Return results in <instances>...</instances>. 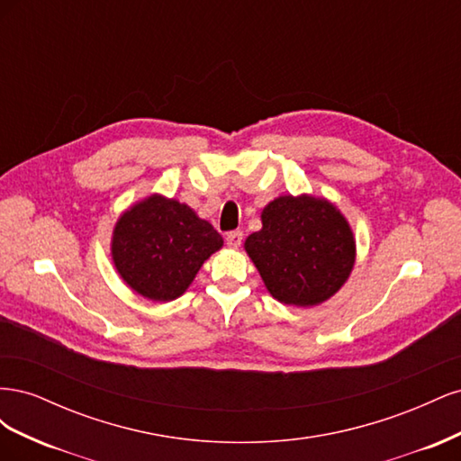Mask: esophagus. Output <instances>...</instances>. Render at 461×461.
I'll list each match as a JSON object with an SVG mask.
<instances>
[{"label":"esophagus","instance_id":"obj_1","mask_svg":"<svg viewBox=\"0 0 461 461\" xmlns=\"http://www.w3.org/2000/svg\"><path fill=\"white\" fill-rule=\"evenodd\" d=\"M242 230H230V232H227V236H225V240H227V244L230 246V248H239L240 244H242Z\"/></svg>","mask_w":461,"mask_h":461}]
</instances>
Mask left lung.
Segmentation results:
<instances>
[{
    "mask_svg": "<svg viewBox=\"0 0 461 461\" xmlns=\"http://www.w3.org/2000/svg\"><path fill=\"white\" fill-rule=\"evenodd\" d=\"M261 221L263 229L248 236L246 252L273 298L305 308L325 302L346 283L356 244L332 203L283 196L263 209Z\"/></svg>",
    "mask_w": 461,
    "mask_h": 461,
    "instance_id": "8db88e82",
    "label": "left lung"
}]
</instances>
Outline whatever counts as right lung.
<instances>
[{"label":"right lung","instance_id":"1","mask_svg":"<svg viewBox=\"0 0 461 461\" xmlns=\"http://www.w3.org/2000/svg\"><path fill=\"white\" fill-rule=\"evenodd\" d=\"M221 246V234L188 205L151 196L119 219L111 252L132 290L169 302L183 294Z\"/></svg>","mask_w":461,"mask_h":461}]
</instances>
